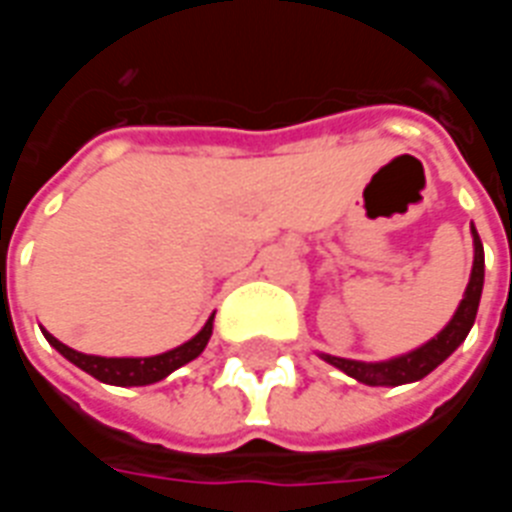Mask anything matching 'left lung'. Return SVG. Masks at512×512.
Listing matches in <instances>:
<instances>
[{
    "label": "left lung",
    "mask_w": 512,
    "mask_h": 512,
    "mask_svg": "<svg viewBox=\"0 0 512 512\" xmlns=\"http://www.w3.org/2000/svg\"><path fill=\"white\" fill-rule=\"evenodd\" d=\"M472 244H474V263L472 274H469V285L463 290V299L458 304V310L450 318V323L441 329L436 337H430L428 343H422L408 354L392 356L384 362H359V359H343V356L318 354L323 362H329L337 370H343L345 376L356 378L359 384L367 386H400L414 384L419 378H425L433 373L436 367L447 359V356L466 340V334L472 332L474 318H477V307H480V296H483L485 282V252L483 241L474 230L472 224Z\"/></svg>",
    "instance_id": "left-lung-1"
}]
</instances>
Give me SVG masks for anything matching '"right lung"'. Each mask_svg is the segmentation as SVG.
Returning <instances> with one entry per match:
<instances>
[{"mask_svg":"<svg viewBox=\"0 0 512 512\" xmlns=\"http://www.w3.org/2000/svg\"><path fill=\"white\" fill-rule=\"evenodd\" d=\"M213 334V315L205 321L200 332L194 334L191 340H186L172 351L156 356H95V354H82V351H73L65 343H60L54 334L43 329V337L49 340L51 348H57L71 365H76L84 373H90L98 381L112 386H147L156 384L161 378H167L169 373H175L178 367L189 365L191 359L205 351V345L211 340Z\"/></svg>","mask_w":512,"mask_h":512,"instance_id":"1","label":"right lung"}]
</instances>
